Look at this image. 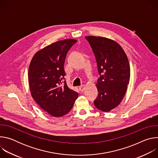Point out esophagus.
I'll return each mask as SVG.
<instances>
[{"mask_svg":"<svg viewBox=\"0 0 158 158\" xmlns=\"http://www.w3.org/2000/svg\"><path fill=\"white\" fill-rule=\"evenodd\" d=\"M85 87H85V85H82L79 86V90H80V91H81V92H83V91H85Z\"/></svg>","mask_w":158,"mask_h":158,"instance_id":"1","label":"esophagus"}]
</instances>
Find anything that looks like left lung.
I'll return each mask as SVG.
<instances>
[{"label": "left lung", "instance_id": "left-lung-1", "mask_svg": "<svg viewBox=\"0 0 158 158\" xmlns=\"http://www.w3.org/2000/svg\"><path fill=\"white\" fill-rule=\"evenodd\" d=\"M97 62L100 77L96 87L98 97L94 101L97 109L109 112L123 100L130 79L127 57L116 41L102 37L86 36Z\"/></svg>", "mask_w": 158, "mask_h": 158}]
</instances>
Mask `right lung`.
<instances>
[{"label":"right lung","instance_id":"obj_1","mask_svg":"<svg viewBox=\"0 0 158 158\" xmlns=\"http://www.w3.org/2000/svg\"><path fill=\"white\" fill-rule=\"evenodd\" d=\"M73 39L57 41L37 51L29 67V84L32 97L52 116L65 115L73 108L78 93L69 89L65 81L64 62L67 52L76 42Z\"/></svg>","mask_w":158,"mask_h":158}]
</instances>
